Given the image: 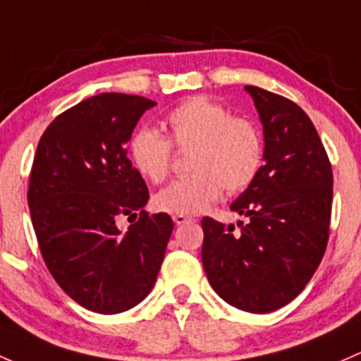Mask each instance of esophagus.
I'll return each mask as SVG.
<instances>
[{"mask_svg": "<svg viewBox=\"0 0 361 361\" xmlns=\"http://www.w3.org/2000/svg\"><path fill=\"white\" fill-rule=\"evenodd\" d=\"M173 222H176L177 226H182V224H185V222H191L192 219L191 217H188V215H173Z\"/></svg>", "mask_w": 361, "mask_h": 361, "instance_id": "34e87169", "label": "esophagus"}]
</instances>
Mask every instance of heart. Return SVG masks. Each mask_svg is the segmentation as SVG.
Returning a JSON list of instances; mask_svg holds the SVG:
<instances>
[{"label":"heart","mask_w":361,"mask_h":361,"mask_svg":"<svg viewBox=\"0 0 361 361\" xmlns=\"http://www.w3.org/2000/svg\"><path fill=\"white\" fill-rule=\"evenodd\" d=\"M169 140L142 128L130 140V159L137 172L153 184L169 176L172 146L188 149L191 176L173 180L154 196V207L172 215L202 214L224 192L247 189L261 172L264 140L259 126L231 116L221 102L196 95L170 111L163 120Z\"/></svg>","instance_id":"1"}]
</instances>
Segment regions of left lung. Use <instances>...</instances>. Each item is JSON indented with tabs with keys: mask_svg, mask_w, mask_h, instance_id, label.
Segmentation results:
<instances>
[{
	"mask_svg": "<svg viewBox=\"0 0 361 361\" xmlns=\"http://www.w3.org/2000/svg\"><path fill=\"white\" fill-rule=\"evenodd\" d=\"M264 128V165L231 210L248 224L203 217L202 261L212 288L248 313L295 299L322 262L332 212V165L313 121L292 100L245 87Z\"/></svg>",
	"mask_w": 361,
	"mask_h": 361,
	"instance_id": "obj_1",
	"label": "left lung"
}]
</instances>
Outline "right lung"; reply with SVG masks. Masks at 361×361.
Returning a JSON list of instances; mask_svg holds the SVG:
<instances>
[{
    "mask_svg": "<svg viewBox=\"0 0 361 361\" xmlns=\"http://www.w3.org/2000/svg\"><path fill=\"white\" fill-rule=\"evenodd\" d=\"M153 106L126 94L81 100L48 125L32 161L27 203L43 261L95 313H123L146 299L173 231L169 214L144 210L149 191L126 158L125 144ZM137 213L121 233L117 219Z\"/></svg>",
    "mask_w": 361,
    "mask_h": 361,
    "instance_id": "right-lung-1",
    "label": "right lung"
}]
</instances>
